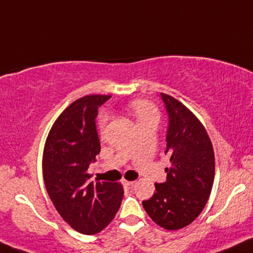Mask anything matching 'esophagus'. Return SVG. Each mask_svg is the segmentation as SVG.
Returning a JSON list of instances; mask_svg holds the SVG:
<instances>
[{
	"label": "esophagus",
	"mask_w": 253,
	"mask_h": 253,
	"mask_svg": "<svg viewBox=\"0 0 253 253\" xmlns=\"http://www.w3.org/2000/svg\"><path fill=\"white\" fill-rule=\"evenodd\" d=\"M133 184H135V180H126V179L123 180L124 186H131V185H133Z\"/></svg>",
	"instance_id": "1"
}]
</instances>
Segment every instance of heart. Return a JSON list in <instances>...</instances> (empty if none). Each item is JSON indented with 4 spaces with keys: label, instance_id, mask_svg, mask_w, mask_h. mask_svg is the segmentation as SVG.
Here are the masks:
<instances>
[{
    "label": "heart",
    "instance_id": "heart-1",
    "mask_svg": "<svg viewBox=\"0 0 253 253\" xmlns=\"http://www.w3.org/2000/svg\"><path fill=\"white\" fill-rule=\"evenodd\" d=\"M130 108L135 115L138 126H156L160 123L161 120V112L158 110L155 104L151 102L144 101V99H138V101H133L130 104ZM108 123V117L102 116L99 118V130L103 132Z\"/></svg>",
    "mask_w": 253,
    "mask_h": 253
}]
</instances>
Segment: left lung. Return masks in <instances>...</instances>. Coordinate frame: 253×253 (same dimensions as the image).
<instances>
[{"instance_id":"8db88e82","label":"left lung","mask_w":253,"mask_h":253,"mask_svg":"<svg viewBox=\"0 0 253 253\" xmlns=\"http://www.w3.org/2000/svg\"><path fill=\"white\" fill-rule=\"evenodd\" d=\"M169 115L165 154L170 167L167 180L156 183V192L143 208L154 222L167 230L188 226L207 204L214 178V154L207 130L185 105L161 93Z\"/></svg>"}]
</instances>
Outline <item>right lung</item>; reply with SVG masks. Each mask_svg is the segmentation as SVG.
I'll use <instances>...</instances> for the list:
<instances>
[{
  "label": "right lung",
  "mask_w": 253,
  "mask_h": 253,
  "mask_svg": "<svg viewBox=\"0 0 253 253\" xmlns=\"http://www.w3.org/2000/svg\"><path fill=\"white\" fill-rule=\"evenodd\" d=\"M110 97L88 95L71 103L51 126L43 151L46 192L64 222L83 235L108 226L123 199L121 184L92 182L88 173L101 151L95 122L98 107Z\"/></svg>",
  "instance_id": "add662e5"
}]
</instances>
